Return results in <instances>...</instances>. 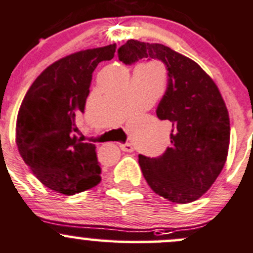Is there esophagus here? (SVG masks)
Returning a JSON list of instances; mask_svg holds the SVG:
<instances>
[{
    "label": "esophagus",
    "mask_w": 253,
    "mask_h": 253,
    "mask_svg": "<svg viewBox=\"0 0 253 253\" xmlns=\"http://www.w3.org/2000/svg\"><path fill=\"white\" fill-rule=\"evenodd\" d=\"M121 148L122 151H124V152H127V153H131L132 151H134V147H132L131 144H121Z\"/></svg>",
    "instance_id": "obj_1"
}]
</instances>
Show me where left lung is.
<instances>
[{
    "instance_id": "1",
    "label": "left lung",
    "mask_w": 253,
    "mask_h": 253,
    "mask_svg": "<svg viewBox=\"0 0 253 253\" xmlns=\"http://www.w3.org/2000/svg\"><path fill=\"white\" fill-rule=\"evenodd\" d=\"M118 58L129 66L144 58L165 63L168 85L156 113L171 123L170 147L155 158L139 155V165L156 194L175 204L196 201L228 156L230 122L217 85L196 62L161 43L127 40Z\"/></svg>"
}]
</instances>
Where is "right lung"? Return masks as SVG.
Masks as SVG:
<instances>
[{"instance_id":"obj_1","label":"right lung","mask_w":253,"mask_h":253,"mask_svg":"<svg viewBox=\"0 0 253 253\" xmlns=\"http://www.w3.org/2000/svg\"><path fill=\"white\" fill-rule=\"evenodd\" d=\"M117 45L69 54L47 67L31 84L18 112L15 142L20 156L45 186L75 195L101 181L96 147L75 135L84 113L92 73L111 61Z\"/></svg>"}]
</instances>
